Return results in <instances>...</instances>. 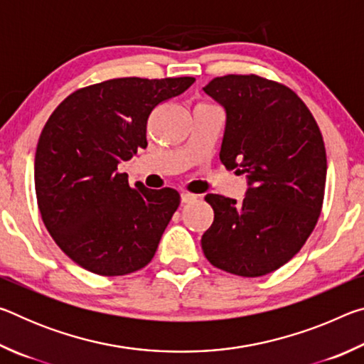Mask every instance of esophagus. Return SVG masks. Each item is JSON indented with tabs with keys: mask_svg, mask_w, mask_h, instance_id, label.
<instances>
[{
	"mask_svg": "<svg viewBox=\"0 0 364 364\" xmlns=\"http://www.w3.org/2000/svg\"><path fill=\"white\" fill-rule=\"evenodd\" d=\"M197 199L196 194H191V193H181V202L183 204H188V202H193Z\"/></svg>",
	"mask_w": 364,
	"mask_h": 364,
	"instance_id": "34e87169",
	"label": "esophagus"
}]
</instances>
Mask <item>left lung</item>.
I'll return each instance as SVG.
<instances>
[{
  "label": "left lung",
  "mask_w": 364,
  "mask_h": 364,
  "mask_svg": "<svg viewBox=\"0 0 364 364\" xmlns=\"http://www.w3.org/2000/svg\"><path fill=\"white\" fill-rule=\"evenodd\" d=\"M226 110L220 160L247 176L242 202L207 194L213 223L200 242L228 273L258 278L304 247L324 200L323 134L305 102L286 85L254 75L213 78L204 88Z\"/></svg>",
  "instance_id": "8db88e82"
}]
</instances>
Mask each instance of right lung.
Returning a JSON list of instances; mask_svg holds the SVG:
<instances>
[{
    "mask_svg": "<svg viewBox=\"0 0 364 364\" xmlns=\"http://www.w3.org/2000/svg\"><path fill=\"white\" fill-rule=\"evenodd\" d=\"M193 77L112 78L73 91L49 117L35 154V191L64 254L101 276L144 268L180 205L171 188L128 184L119 164L146 149L147 119Z\"/></svg>",
    "mask_w": 364,
    "mask_h": 364,
    "instance_id": "1",
    "label": "right lung"
}]
</instances>
